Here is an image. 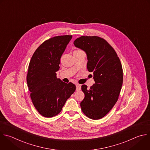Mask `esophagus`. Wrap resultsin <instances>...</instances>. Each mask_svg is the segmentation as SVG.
Segmentation results:
<instances>
[{
    "mask_svg": "<svg viewBox=\"0 0 150 150\" xmlns=\"http://www.w3.org/2000/svg\"><path fill=\"white\" fill-rule=\"evenodd\" d=\"M81 89V86L79 84L76 85V91H79Z\"/></svg>",
    "mask_w": 150,
    "mask_h": 150,
    "instance_id": "obj_1",
    "label": "esophagus"
}]
</instances>
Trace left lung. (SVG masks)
Returning <instances> with one entry per match:
<instances>
[{"label":"left lung","instance_id":"1","mask_svg":"<svg viewBox=\"0 0 150 150\" xmlns=\"http://www.w3.org/2000/svg\"><path fill=\"white\" fill-rule=\"evenodd\" d=\"M74 44L86 54L87 69L93 72L95 82L89 89L82 85L85 98L80 104L81 110L91 119H101L118 99L123 82L120 60L113 47L100 37L82 36Z\"/></svg>","mask_w":150,"mask_h":150}]
</instances>
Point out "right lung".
Masks as SVG:
<instances>
[{"mask_svg": "<svg viewBox=\"0 0 150 150\" xmlns=\"http://www.w3.org/2000/svg\"><path fill=\"white\" fill-rule=\"evenodd\" d=\"M72 35L55 36L45 40L34 52L28 67L26 81L33 104L47 118L58 115L67 99L75 92V85L57 78L60 59Z\"/></svg>", "mask_w": 150, "mask_h": 150, "instance_id": "right-lung-1", "label": "right lung"}]
</instances>
